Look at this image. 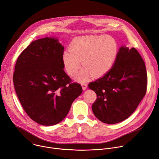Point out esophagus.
Segmentation results:
<instances>
[{"mask_svg":"<svg viewBox=\"0 0 159 159\" xmlns=\"http://www.w3.org/2000/svg\"><path fill=\"white\" fill-rule=\"evenodd\" d=\"M81 85H82V89H83V90H85V89H86V88H87V84H85V83H83V84H81Z\"/></svg>","mask_w":159,"mask_h":159,"instance_id":"34e87169","label":"esophagus"}]
</instances>
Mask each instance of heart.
<instances>
[{
    "instance_id": "1",
    "label": "heart",
    "mask_w": 159,
    "mask_h": 159,
    "mask_svg": "<svg viewBox=\"0 0 159 159\" xmlns=\"http://www.w3.org/2000/svg\"><path fill=\"white\" fill-rule=\"evenodd\" d=\"M116 40L109 36H88L74 39L69 50L63 53L62 61L66 72L74 75L80 67L84 69L75 77L84 82L90 77H101L112 66L118 55Z\"/></svg>"
}]
</instances>
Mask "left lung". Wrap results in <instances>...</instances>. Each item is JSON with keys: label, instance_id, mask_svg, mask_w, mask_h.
Masks as SVG:
<instances>
[{"label": "left lung", "instance_id": "1", "mask_svg": "<svg viewBox=\"0 0 159 159\" xmlns=\"http://www.w3.org/2000/svg\"><path fill=\"white\" fill-rule=\"evenodd\" d=\"M147 87V70L141 55L134 48L121 47L109 71L89 84L97 95L92 105L94 115L107 124L125 120L137 109Z\"/></svg>", "mask_w": 159, "mask_h": 159}]
</instances>
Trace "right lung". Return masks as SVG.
Here are the masks:
<instances>
[{"instance_id":"right-lung-1","label":"right lung","mask_w":159,"mask_h":159,"mask_svg":"<svg viewBox=\"0 0 159 159\" xmlns=\"http://www.w3.org/2000/svg\"><path fill=\"white\" fill-rule=\"evenodd\" d=\"M64 47L54 38L35 40L19 55L13 82L17 98L28 116L39 125H55L69 112L82 93L63 70Z\"/></svg>"}]
</instances>
